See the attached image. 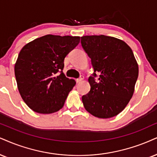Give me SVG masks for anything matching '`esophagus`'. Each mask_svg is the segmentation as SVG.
Instances as JSON below:
<instances>
[{
	"instance_id": "obj_1",
	"label": "esophagus",
	"mask_w": 157,
	"mask_h": 157,
	"mask_svg": "<svg viewBox=\"0 0 157 157\" xmlns=\"http://www.w3.org/2000/svg\"><path fill=\"white\" fill-rule=\"evenodd\" d=\"M83 79H84V75H80V77H79L78 78L76 79V82L77 83L81 82L83 80Z\"/></svg>"
}]
</instances>
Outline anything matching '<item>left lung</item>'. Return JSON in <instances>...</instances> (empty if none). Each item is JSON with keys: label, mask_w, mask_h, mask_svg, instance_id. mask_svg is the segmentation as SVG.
Segmentation results:
<instances>
[{"label": "left lung", "mask_w": 157, "mask_h": 157, "mask_svg": "<svg viewBox=\"0 0 157 157\" xmlns=\"http://www.w3.org/2000/svg\"><path fill=\"white\" fill-rule=\"evenodd\" d=\"M81 44L94 70L90 92L82 96L85 109L101 119L115 117L132 98L138 77L132 50L123 40L104 35L82 36Z\"/></svg>", "instance_id": "1"}]
</instances>
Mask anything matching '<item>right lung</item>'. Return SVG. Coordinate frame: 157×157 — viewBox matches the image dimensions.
Segmentation results:
<instances>
[{
  "label": "right lung",
  "instance_id": "1",
  "mask_svg": "<svg viewBox=\"0 0 157 157\" xmlns=\"http://www.w3.org/2000/svg\"><path fill=\"white\" fill-rule=\"evenodd\" d=\"M79 42L78 36L46 35L21 49L15 77L22 100L33 111L52 113L63 107L75 84L64 75V59Z\"/></svg>",
  "mask_w": 157,
  "mask_h": 157
}]
</instances>
